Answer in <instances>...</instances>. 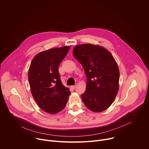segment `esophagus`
<instances>
[{
    "mask_svg": "<svg viewBox=\"0 0 149 149\" xmlns=\"http://www.w3.org/2000/svg\"><path fill=\"white\" fill-rule=\"evenodd\" d=\"M76 87H77V85H75V86H71V88H72V89H75Z\"/></svg>",
    "mask_w": 149,
    "mask_h": 149,
    "instance_id": "esophagus-1",
    "label": "esophagus"
}]
</instances>
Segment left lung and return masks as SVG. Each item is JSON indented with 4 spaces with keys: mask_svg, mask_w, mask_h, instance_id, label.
<instances>
[{
    "mask_svg": "<svg viewBox=\"0 0 149 149\" xmlns=\"http://www.w3.org/2000/svg\"><path fill=\"white\" fill-rule=\"evenodd\" d=\"M87 77V86L81 98L92 111L102 112L114 101L118 90L120 72L111 54L105 48L90 44L73 49Z\"/></svg>",
    "mask_w": 149,
    "mask_h": 149,
    "instance_id": "1",
    "label": "left lung"
}]
</instances>
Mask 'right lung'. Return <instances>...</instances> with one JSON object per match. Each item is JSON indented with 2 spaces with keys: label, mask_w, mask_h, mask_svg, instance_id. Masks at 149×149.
<instances>
[{
  "label": "right lung",
  "mask_w": 149,
  "mask_h": 149,
  "mask_svg": "<svg viewBox=\"0 0 149 149\" xmlns=\"http://www.w3.org/2000/svg\"><path fill=\"white\" fill-rule=\"evenodd\" d=\"M70 47L49 49L38 54L32 59L28 71L31 93L43 111L56 114L65 108L70 89L61 81L58 67Z\"/></svg>",
  "instance_id": "obj_1"
}]
</instances>
